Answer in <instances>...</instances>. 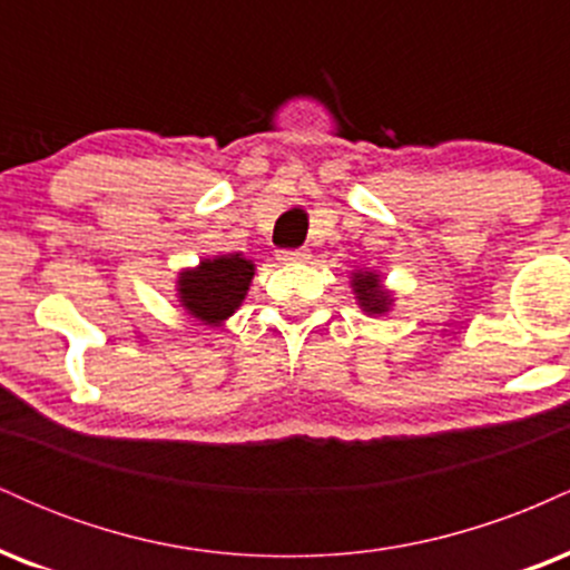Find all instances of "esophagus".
<instances>
[{"mask_svg":"<svg viewBox=\"0 0 570 570\" xmlns=\"http://www.w3.org/2000/svg\"><path fill=\"white\" fill-rule=\"evenodd\" d=\"M276 257L281 265H305L311 259V252H305V248H299V252H278Z\"/></svg>","mask_w":570,"mask_h":570,"instance_id":"34e87169","label":"esophagus"}]
</instances>
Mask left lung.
Returning a JSON list of instances; mask_svg holds the SVG:
<instances>
[{"mask_svg":"<svg viewBox=\"0 0 570 570\" xmlns=\"http://www.w3.org/2000/svg\"><path fill=\"white\" fill-rule=\"evenodd\" d=\"M351 294L364 316H385L394 307V292L383 284V276L370 267H353L351 271Z\"/></svg>","mask_w":570,"mask_h":570,"instance_id":"1","label":"left lung"}]
</instances>
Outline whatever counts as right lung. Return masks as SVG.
Segmentation results:
<instances>
[{
    "instance_id": "obj_1",
    "label": "right lung",
    "mask_w": 570,
    "mask_h": 570,
    "mask_svg": "<svg viewBox=\"0 0 570 570\" xmlns=\"http://www.w3.org/2000/svg\"><path fill=\"white\" fill-rule=\"evenodd\" d=\"M257 265L240 252L203 257L176 276V303L206 326H222L244 305Z\"/></svg>"
}]
</instances>
